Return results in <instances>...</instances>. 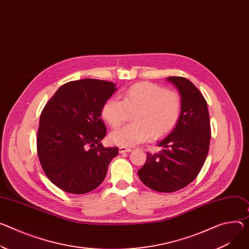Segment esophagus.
<instances>
[{"instance_id": "34e87169", "label": "esophagus", "mask_w": 249, "mask_h": 249, "mask_svg": "<svg viewBox=\"0 0 249 249\" xmlns=\"http://www.w3.org/2000/svg\"><path fill=\"white\" fill-rule=\"evenodd\" d=\"M132 150L130 148H125V147H119V153L120 154H124V153H129Z\"/></svg>"}]
</instances>
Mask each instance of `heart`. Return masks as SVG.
<instances>
[{
  "label": "heart",
  "instance_id": "1",
  "mask_svg": "<svg viewBox=\"0 0 249 249\" xmlns=\"http://www.w3.org/2000/svg\"><path fill=\"white\" fill-rule=\"evenodd\" d=\"M134 112L133 124L123 126L109 135L111 143L132 147L152 139H161L177 126L182 111V99L178 92L150 83H137L122 94V100L107 99L101 108V117L113 128L119 127Z\"/></svg>",
  "mask_w": 249,
  "mask_h": 249
}]
</instances>
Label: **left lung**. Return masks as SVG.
I'll use <instances>...</instances> for the list:
<instances>
[{"mask_svg":"<svg viewBox=\"0 0 249 249\" xmlns=\"http://www.w3.org/2000/svg\"><path fill=\"white\" fill-rule=\"evenodd\" d=\"M182 99V111L176 128L158 141L160 153H147L145 165L138 171L148 188L173 193L187 187L200 172L210 149L211 125L206 99L187 78L170 76Z\"/></svg>","mask_w":249,"mask_h":249,"instance_id":"obj_1","label":"left lung"}]
</instances>
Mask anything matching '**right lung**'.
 <instances>
[{
	"mask_svg": "<svg viewBox=\"0 0 249 249\" xmlns=\"http://www.w3.org/2000/svg\"><path fill=\"white\" fill-rule=\"evenodd\" d=\"M116 84L86 78L60 86L39 118L36 147L43 172L60 190L82 195L96 189L118 148H105L103 103Z\"/></svg>",
	"mask_w": 249,
	"mask_h": 249,
	"instance_id": "right-lung-1",
	"label": "right lung"
}]
</instances>
